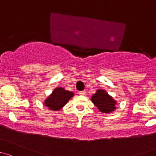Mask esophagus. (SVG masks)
Returning a JSON list of instances; mask_svg holds the SVG:
<instances>
[{
  "label": "esophagus",
  "instance_id": "1",
  "mask_svg": "<svg viewBox=\"0 0 156 156\" xmlns=\"http://www.w3.org/2000/svg\"><path fill=\"white\" fill-rule=\"evenodd\" d=\"M78 94H80V95H84V94H86V92H85V91H79Z\"/></svg>",
  "mask_w": 156,
  "mask_h": 156
}]
</instances>
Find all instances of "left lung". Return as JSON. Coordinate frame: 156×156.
<instances>
[{"instance_id":"8db88e82","label":"left lung","mask_w":156,"mask_h":156,"mask_svg":"<svg viewBox=\"0 0 156 156\" xmlns=\"http://www.w3.org/2000/svg\"><path fill=\"white\" fill-rule=\"evenodd\" d=\"M91 101L103 113H110L115 109L116 102L104 90H98L91 97Z\"/></svg>"}]
</instances>
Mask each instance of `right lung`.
I'll return each mask as SVG.
<instances>
[{
  "label": "right lung",
  "instance_id": "right-lung-1",
  "mask_svg": "<svg viewBox=\"0 0 156 156\" xmlns=\"http://www.w3.org/2000/svg\"><path fill=\"white\" fill-rule=\"evenodd\" d=\"M71 91L65 90L63 88H57L50 96L45 101V104L52 110H59L73 97Z\"/></svg>",
  "mask_w": 156,
  "mask_h": 156
}]
</instances>
